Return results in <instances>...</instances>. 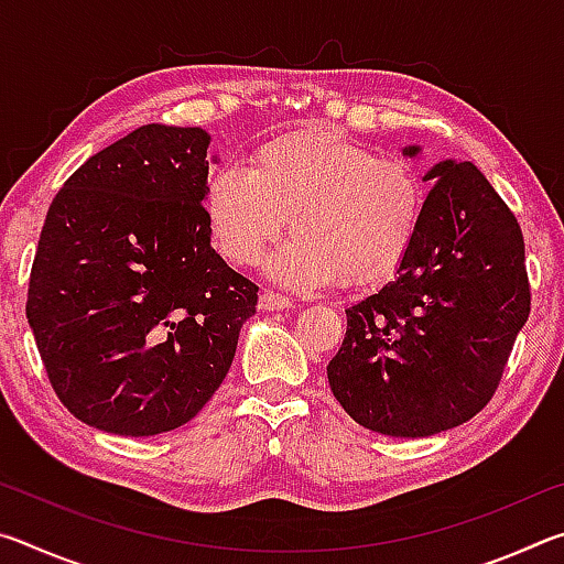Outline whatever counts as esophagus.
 I'll use <instances>...</instances> for the list:
<instances>
[{"label":"esophagus","instance_id":"obj_1","mask_svg":"<svg viewBox=\"0 0 564 564\" xmlns=\"http://www.w3.org/2000/svg\"><path fill=\"white\" fill-rule=\"evenodd\" d=\"M259 308L261 311H289L293 308L291 299H285L281 293H273V291H263L259 295Z\"/></svg>","mask_w":564,"mask_h":564}]
</instances>
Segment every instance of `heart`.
Returning a JSON list of instances; mask_svg holds the SVG:
<instances>
[{"instance_id":"heart-1","label":"heart","mask_w":564,"mask_h":564,"mask_svg":"<svg viewBox=\"0 0 564 564\" xmlns=\"http://www.w3.org/2000/svg\"><path fill=\"white\" fill-rule=\"evenodd\" d=\"M423 214L413 166L326 127L265 141L251 169H218L204 191L216 251L236 265L259 261L289 221L293 236L265 271L303 291L336 279L348 289L383 283L405 261Z\"/></svg>"}]
</instances>
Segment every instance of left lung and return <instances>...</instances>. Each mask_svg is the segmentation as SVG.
Wrapping results in <instances>:
<instances>
[{"label": "left lung", "instance_id": "1", "mask_svg": "<svg viewBox=\"0 0 564 564\" xmlns=\"http://www.w3.org/2000/svg\"><path fill=\"white\" fill-rule=\"evenodd\" d=\"M423 178L433 188L405 261L346 308L328 362L343 410L390 437H427L480 413L530 316L522 231L498 191L470 161H437Z\"/></svg>", "mask_w": 564, "mask_h": 564}]
</instances>
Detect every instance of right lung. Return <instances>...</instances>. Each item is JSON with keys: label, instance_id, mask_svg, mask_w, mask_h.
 I'll use <instances>...</instances> for the list:
<instances>
[{"label": "right lung", "instance_id": "1", "mask_svg": "<svg viewBox=\"0 0 564 564\" xmlns=\"http://www.w3.org/2000/svg\"><path fill=\"white\" fill-rule=\"evenodd\" d=\"M212 137L147 123L54 196L26 318L54 393L97 431L147 437L188 423L224 383L259 285L212 246Z\"/></svg>", "mask_w": 564, "mask_h": 564}]
</instances>
